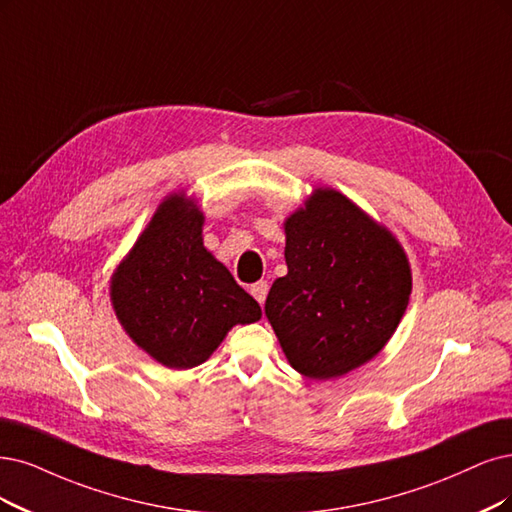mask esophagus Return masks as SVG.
<instances>
[{
	"label": "esophagus",
	"instance_id": "esophagus-1",
	"mask_svg": "<svg viewBox=\"0 0 512 512\" xmlns=\"http://www.w3.org/2000/svg\"><path fill=\"white\" fill-rule=\"evenodd\" d=\"M268 291H270V285H268L266 280H259V282H255V285L251 287V295L259 301V306H261V308H263V304H266Z\"/></svg>",
	"mask_w": 512,
	"mask_h": 512
}]
</instances>
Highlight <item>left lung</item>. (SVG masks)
I'll return each mask as SVG.
<instances>
[{
    "label": "left lung",
    "instance_id": "obj_1",
    "mask_svg": "<svg viewBox=\"0 0 512 512\" xmlns=\"http://www.w3.org/2000/svg\"><path fill=\"white\" fill-rule=\"evenodd\" d=\"M285 232L289 272L274 280L266 316L291 367L329 380L371 361L409 304L401 244L335 189H316Z\"/></svg>",
    "mask_w": 512,
    "mask_h": 512
}]
</instances>
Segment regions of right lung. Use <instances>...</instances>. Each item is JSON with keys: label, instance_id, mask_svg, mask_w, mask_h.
<instances>
[{"label": "right lung", "instance_id": "obj_1", "mask_svg": "<svg viewBox=\"0 0 512 512\" xmlns=\"http://www.w3.org/2000/svg\"><path fill=\"white\" fill-rule=\"evenodd\" d=\"M202 223L192 200L166 198L111 278L122 327L170 369L204 363L234 325L261 318L257 301L204 249Z\"/></svg>", "mask_w": 512, "mask_h": 512}]
</instances>
